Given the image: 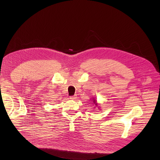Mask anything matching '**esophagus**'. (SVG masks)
<instances>
[{"mask_svg":"<svg viewBox=\"0 0 160 160\" xmlns=\"http://www.w3.org/2000/svg\"><path fill=\"white\" fill-rule=\"evenodd\" d=\"M70 99L74 100V99H77V96H76V95H74V96H70Z\"/></svg>","mask_w":160,"mask_h":160,"instance_id":"34e87169","label":"esophagus"}]
</instances>
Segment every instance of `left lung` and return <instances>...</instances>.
<instances>
[{"instance_id":"8db88e82","label":"left lung","mask_w":160,"mask_h":160,"mask_svg":"<svg viewBox=\"0 0 160 160\" xmlns=\"http://www.w3.org/2000/svg\"><path fill=\"white\" fill-rule=\"evenodd\" d=\"M93 101H93V102L97 105V103H96V100H94V99H93Z\"/></svg>"}]
</instances>
